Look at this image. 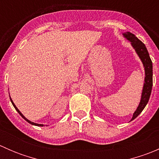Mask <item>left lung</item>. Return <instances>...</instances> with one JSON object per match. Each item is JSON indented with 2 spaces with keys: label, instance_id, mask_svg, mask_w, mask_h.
Returning <instances> with one entry per match:
<instances>
[{
  "label": "left lung",
  "instance_id": "1",
  "mask_svg": "<svg viewBox=\"0 0 159 159\" xmlns=\"http://www.w3.org/2000/svg\"><path fill=\"white\" fill-rule=\"evenodd\" d=\"M123 36L131 42V46L135 50L136 53L142 61L144 68H145V82H144L143 89H142V97H141L140 103L137 109L133 114V117L131 119V121H132L134 118H137L138 115H140L141 112L143 111L148 102L152 89V83H153L152 82V75H153L152 62L145 45L137 37H135V35L131 34V32H125L123 34Z\"/></svg>",
  "mask_w": 159,
  "mask_h": 159
}]
</instances>
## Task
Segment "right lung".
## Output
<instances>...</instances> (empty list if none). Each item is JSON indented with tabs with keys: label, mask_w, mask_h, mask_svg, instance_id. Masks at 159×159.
Here are the masks:
<instances>
[{
	"label": "right lung",
	"mask_w": 159,
	"mask_h": 159,
	"mask_svg": "<svg viewBox=\"0 0 159 159\" xmlns=\"http://www.w3.org/2000/svg\"><path fill=\"white\" fill-rule=\"evenodd\" d=\"M10 99H11V103H12L13 106H14V108H15V109H16V111H17V112H18V113H19V115H20V116H21V117H22V118H24V119H25V121H28V123H30V124L33 125H36V126H41H41H44V125H41V124H37V123H34V122H32V121H29V120H28V118H25V116H24V115H23V114H22V113H21V112H20V111H19V110H18V108H17V107H16V105H14V102H13L12 99H11V97H10Z\"/></svg>",
	"instance_id": "right-lung-1"
}]
</instances>
